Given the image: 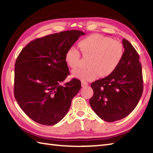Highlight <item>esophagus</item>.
Instances as JSON below:
<instances>
[{
  "label": "esophagus",
  "mask_w": 153,
  "mask_h": 153,
  "mask_svg": "<svg viewBox=\"0 0 153 153\" xmlns=\"http://www.w3.org/2000/svg\"><path fill=\"white\" fill-rule=\"evenodd\" d=\"M87 85H88L87 82H85V81H81V86L83 87H86V86H87Z\"/></svg>",
  "instance_id": "34e87169"
}]
</instances>
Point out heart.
Returning <instances> with one entry per match:
<instances>
[{"label": "heart", "mask_w": 153, "mask_h": 153, "mask_svg": "<svg viewBox=\"0 0 153 153\" xmlns=\"http://www.w3.org/2000/svg\"><path fill=\"white\" fill-rule=\"evenodd\" d=\"M79 47L85 57H90L87 69H77L72 72L74 77L82 81H92L100 77H107L114 72L123 57L124 48L120 41L94 34L79 41ZM80 53L72 46L65 53L66 63L70 68H76Z\"/></svg>", "instance_id": "1"}]
</instances>
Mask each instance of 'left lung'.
Here are the masks:
<instances>
[{
	"label": "left lung",
	"instance_id": "1",
	"mask_svg": "<svg viewBox=\"0 0 153 153\" xmlns=\"http://www.w3.org/2000/svg\"><path fill=\"white\" fill-rule=\"evenodd\" d=\"M122 60L111 75L91 83L94 94L89 103L101 119L113 122L134 110L142 97L143 77L139 55L125 39Z\"/></svg>",
	"mask_w": 153,
	"mask_h": 153
}]
</instances>
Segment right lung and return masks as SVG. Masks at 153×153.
Here are the masks:
<instances>
[{
	"label": "right lung",
	"mask_w": 153,
	"mask_h": 153,
	"mask_svg": "<svg viewBox=\"0 0 153 153\" xmlns=\"http://www.w3.org/2000/svg\"><path fill=\"white\" fill-rule=\"evenodd\" d=\"M85 34L69 30L48 35L31 41L19 53L15 65L14 96L36 122L53 125L67 114L81 85L76 78L61 85L69 74L65 53Z\"/></svg>",
	"instance_id": "right-lung-1"
}]
</instances>
